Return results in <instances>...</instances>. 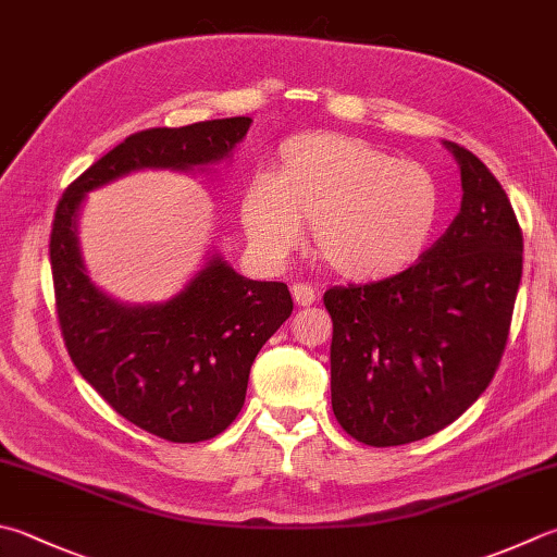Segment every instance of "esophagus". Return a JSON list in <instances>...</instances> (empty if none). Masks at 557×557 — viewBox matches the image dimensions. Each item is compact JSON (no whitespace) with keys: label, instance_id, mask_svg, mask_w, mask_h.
Returning a JSON list of instances; mask_svg holds the SVG:
<instances>
[{"label":"esophagus","instance_id":"esophagus-1","mask_svg":"<svg viewBox=\"0 0 557 557\" xmlns=\"http://www.w3.org/2000/svg\"><path fill=\"white\" fill-rule=\"evenodd\" d=\"M290 293H293V300L298 302V306H312L314 300H318V290H314L312 286H308V283H293V288H290Z\"/></svg>","mask_w":557,"mask_h":557}]
</instances>
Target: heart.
I'll list each match as a JSON object with an SVG mask.
<instances>
[{
	"mask_svg": "<svg viewBox=\"0 0 557 557\" xmlns=\"http://www.w3.org/2000/svg\"><path fill=\"white\" fill-rule=\"evenodd\" d=\"M438 208L426 166L339 133L293 138L281 150V172L255 174L243 194L245 227L264 255L286 257L300 245L302 223H312L314 255L349 281L414 264Z\"/></svg>",
	"mask_w": 557,
	"mask_h": 557,
	"instance_id": "obj_1",
	"label": "heart"
}]
</instances>
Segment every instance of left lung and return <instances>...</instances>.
Returning a JSON list of instances; mask_svg holds the SVG:
<instances>
[{
	"label": "left lung",
	"mask_w": 557,
	"mask_h": 557,
	"mask_svg": "<svg viewBox=\"0 0 557 557\" xmlns=\"http://www.w3.org/2000/svg\"><path fill=\"white\" fill-rule=\"evenodd\" d=\"M463 201L417 264L324 293L332 314V409L356 442L400 446L442 432L485 393L505 354L523 237L502 184L444 143Z\"/></svg>",
	"instance_id": "obj_1"
}]
</instances>
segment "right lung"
<instances>
[{
  "instance_id": "1",
  "label": "right lung",
  "mask_w": 557,
  "mask_h": 557,
  "mask_svg": "<svg viewBox=\"0 0 557 557\" xmlns=\"http://www.w3.org/2000/svg\"><path fill=\"white\" fill-rule=\"evenodd\" d=\"M249 125L235 115L135 133L67 186L52 220V286L72 363L121 417L174 444L206 442L233 424L259 349L290 318L288 286L239 276L213 255L170 300L121 302L87 274L79 208L94 188L140 170L208 172Z\"/></svg>"
}]
</instances>
